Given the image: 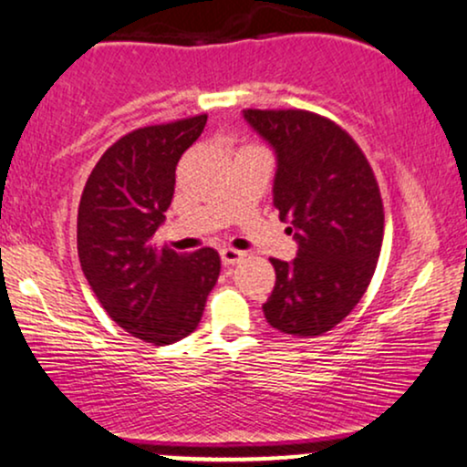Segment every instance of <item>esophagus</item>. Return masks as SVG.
<instances>
[{"instance_id":"34e87169","label":"esophagus","mask_w":467,"mask_h":467,"mask_svg":"<svg viewBox=\"0 0 467 467\" xmlns=\"http://www.w3.org/2000/svg\"><path fill=\"white\" fill-rule=\"evenodd\" d=\"M245 256V252L241 250H234V248H223L219 250V258H222V265H237L241 258Z\"/></svg>"}]
</instances>
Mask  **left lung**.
Instances as JSON below:
<instances>
[{
    "instance_id": "left-lung-1",
    "label": "left lung",
    "mask_w": 467,
    "mask_h": 467,
    "mask_svg": "<svg viewBox=\"0 0 467 467\" xmlns=\"http://www.w3.org/2000/svg\"><path fill=\"white\" fill-rule=\"evenodd\" d=\"M276 154L274 206L289 223L294 261L272 258L276 285L263 305L272 328L316 337L361 300L383 244V200L350 134L306 110H244Z\"/></svg>"
}]
</instances>
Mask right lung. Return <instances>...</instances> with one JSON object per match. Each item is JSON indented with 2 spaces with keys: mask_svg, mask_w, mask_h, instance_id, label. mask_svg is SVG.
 <instances>
[{
  "mask_svg": "<svg viewBox=\"0 0 467 467\" xmlns=\"http://www.w3.org/2000/svg\"><path fill=\"white\" fill-rule=\"evenodd\" d=\"M206 115L128 132L93 167L78 209V256L99 305L123 330L170 346L198 328L219 276V254L156 250L180 156Z\"/></svg>",
  "mask_w": 467,
  "mask_h": 467,
  "instance_id": "obj_1",
  "label": "right lung"
}]
</instances>
